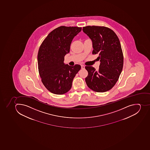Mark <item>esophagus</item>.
Wrapping results in <instances>:
<instances>
[{
	"label": "esophagus",
	"instance_id": "esophagus-1",
	"mask_svg": "<svg viewBox=\"0 0 150 150\" xmlns=\"http://www.w3.org/2000/svg\"><path fill=\"white\" fill-rule=\"evenodd\" d=\"M81 67L82 69H85V66L83 65H81Z\"/></svg>",
	"mask_w": 150,
	"mask_h": 150
}]
</instances>
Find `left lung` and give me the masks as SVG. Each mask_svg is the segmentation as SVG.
I'll return each instance as SVG.
<instances>
[{
    "instance_id": "1",
    "label": "left lung",
    "mask_w": 150,
    "mask_h": 150,
    "mask_svg": "<svg viewBox=\"0 0 150 150\" xmlns=\"http://www.w3.org/2000/svg\"><path fill=\"white\" fill-rule=\"evenodd\" d=\"M82 30L91 40L92 53L99 54L100 62L98 71L86 66V84L94 91H108L117 81L123 69L124 57L119 38L113 30L105 26H87Z\"/></svg>"
}]
</instances>
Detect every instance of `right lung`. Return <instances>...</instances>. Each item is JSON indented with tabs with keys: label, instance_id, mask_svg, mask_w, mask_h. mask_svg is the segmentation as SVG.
Returning a JSON list of instances; mask_svg holds the SVG:
<instances>
[{
	"label": "right lung",
	"instance_id": "add662e5",
	"mask_svg": "<svg viewBox=\"0 0 150 150\" xmlns=\"http://www.w3.org/2000/svg\"><path fill=\"white\" fill-rule=\"evenodd\" d=\"M81 29L59 26L50 33L41 44L37 56L39 73L43 84L51 93H67L81 69V65L65 64L64 60L65 55L69 52L73 38Z\"/></svg>",
	"mask_w": 150,
	"mask_h": 150
}]
</instances>
